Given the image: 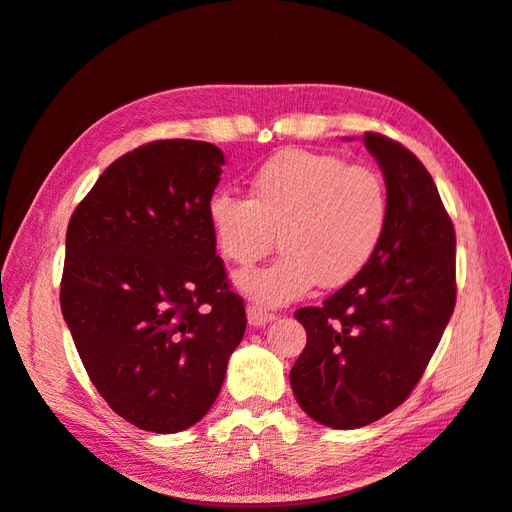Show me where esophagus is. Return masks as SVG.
<instances>
[{"label":"esophagus","instance_id":"34e87169","mask_svg":"<svg viewBox=\"0 0 512 512\" xmlns=\"http://www.w3.org/2000/svg\"><path fill=\"white\" fill-rule=\"evenodd\" d=\"M247 318H249V325L252 327H263L267 322H271L276 318V314H271L269 309L260 307V305H249L247 307Z\"/></svg>","mask_w":512,"mask_h":512}]
</instances>
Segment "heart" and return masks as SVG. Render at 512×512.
Segmentation results:
<instances>
[{
	"label": "heart",
	"instance_id": "obj_1",
	"mask_svg": "<svg viewBox=\"0 0 512 512\" xmlns=\"http://www.w3.org/2000/svg\"><path fill=\"white\" fill-rule=\"evenodd\" d=\"M218 252L254 265L274 245V263L245 271L238 289L263 305H283L316 285L342 287L369 265L389 225V190L369 165L338 154L285 150L249 179V198L216 192L207 203Z\"/></svg>",
	"mask_w": 512,
	"mask_h": 512
}]
</instances>
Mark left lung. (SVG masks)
Masks as SVG:
<instances>
[{"label": "left lung", "instance_id": "1", "mask_svg": "<svg viewBox=\"0 0 512 512\" xmlns=\"http://www.w3.org/2000/svg\"><path fill=\"white\" fill-rule=\"evenodd\" d=\"M389 190V225L360 274L296 318L307 344L289 380L300 409L331 429H360L409 398L453 316L455 227L417 156L364 132Z\"/></svg>", "mask_w": 512, "mask_h": 512}]
</instances>
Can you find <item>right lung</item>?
<instances>
[{
	"label": "right lung",
	"mask_w": 512,
	"mask_h": 512,
	"mask_svg": "<svg viewBox=\"0 0 512 512\" xmlns=\"http://www.w3.org/2000/svg\"><path fill=\"white\" fill-rule=\"evenodd\" d=\"M221 165L205 141L139 145L70 216L61 311L90 382L143 431L201 420L247 327L207 223Z\"/></svg>",
	"instance_id": "1"
}]
</instances>
